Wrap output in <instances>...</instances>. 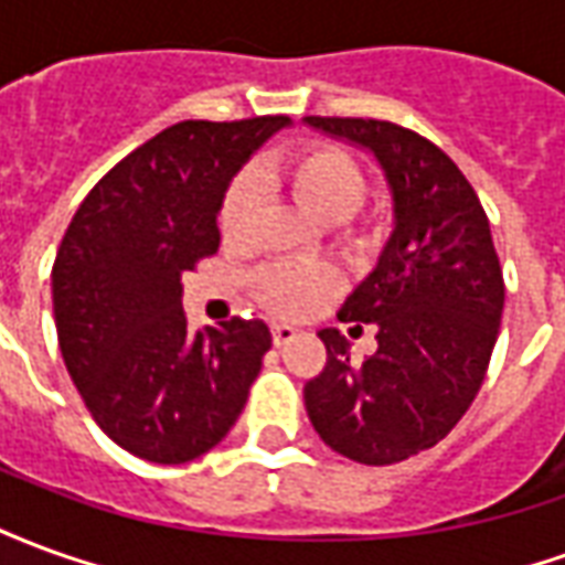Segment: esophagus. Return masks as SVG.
<instances>
[{"label": "esophagus", "mask_w": 565, "mask_h": 565, "mask_svg": "<svg viewBox=\"0 0 565 565\" xmlns=\"http://www.w3.org/2000/svg\"><path fill=\"white\" fill-rule=\"evenodd\" d=\"M296 335H299V330L296 327H287V323H278V327H271V342L278 344H287V342H294Z\"/></svg>", "instance_id": "1"}]
</instances>
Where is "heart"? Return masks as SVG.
<instances>
[{"mask_svg": "<svg viewBox=\"0 0 565 565\" xmlns=\"http://www.w3.org/2000/svg\"><path fill=\"white\" fill-rule=\"evenodd\" d=\"M275 181L290 190L299 209L320 223H344L363 209L369 193L366 169L354 153L330 141H315L296 150L275 169ZM259 211V174L245 169L226 186L221 199L223 238H242ZM257 296L271 315L299 318L335 294L339 275L320 263H275L257 271Z\"/></svg>", "mask_w": 565, "mask_h": 565, "instance_id": "b5f03b06", "label": "heart"}]
</instances>
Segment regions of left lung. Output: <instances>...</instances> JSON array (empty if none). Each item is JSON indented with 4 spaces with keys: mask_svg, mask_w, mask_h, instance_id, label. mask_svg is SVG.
I'll return each instance as SVG.
<instances>
[{
    "mask_svg": "<svg viewBox=\"0 0 565 565\" xmlns=\"http://www.w3.org/2000/svg\"><path fill=\"white\" fill-rule=\"evenodd\" d=\"M306 124L366 148L393 196L379 266L339 311L375 323L379 351L354 363L342 332L320 330L327 366L302 391L306 412L335 454L391 466L438 445L472 405L499 335L502 269L484 209L445 150L391 120Z\"/></svg>",
    "mask_w": 565,
    "mask_h": 565,
    "instance_id": "1",
    "label": "left lung"
}]
</instances>
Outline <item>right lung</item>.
<instances>
[{"mask_svg": "<svg viewBox=\"0 0 565 565\" xmlns=\"http://www.w3.org/2000/svg\"><path fill=\"white\" fill-rule=\"evenodd\" d=\"M287 117L184 120L117 162L56 250L54 320L81 399L148 462H190L242 415L271 332L233 318L193 332L181 275L217 254V211L242 162Z\"/></svg>", "mask_w": 565, "mask_h": 565, "instance_id": "1", "label": "right lung"}]
</instances>
